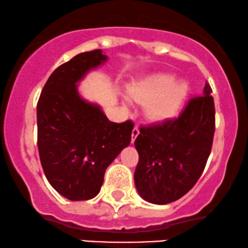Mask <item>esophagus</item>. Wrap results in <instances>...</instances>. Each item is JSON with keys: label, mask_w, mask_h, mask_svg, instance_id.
Wrapping results in <instances>:
<instances>
[{"label": "esophagus", "mask_w": 248, "mask_h": 248, "mask_svg": "<svg viewBox=\"0 0 248 248\" xmlns=\"http://www.w3.org/2000/svg\"><path fill=\"white\" fill-rule=\"evenodd\" d=\"M139 134H140V128L134 127L133 131H131V143L135 142V140H136V137L139 136Z\"/></svg>", "instance_id": "34e87169"}]
</instances>
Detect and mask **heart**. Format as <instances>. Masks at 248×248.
Segmentation results:
<instances>
[{
    "mask_svg": "<svg viewBox=\"0 0 248 248\" xmlns=\"http://www.w3.org/2000/svg\"><path fill=\"white\" fill-rule=\"evenodd\" d=\"M131 101L144 104L145 115L153 121L173 117L187 95L186 83L175 82V77L168 73L147 75L127 89Z\"/></svg>",
    "mask_w": 248,
    "mask_h": 248,
    "instance_id": "b5f03b06",
    "label": "heart"
}]
</instances>
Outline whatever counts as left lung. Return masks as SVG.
I'll return each mask as SVG.
<instances>
[{
  "label": "left lung",
  "mask_w": 248,
  "mask_h": 248,
  "mask_svg": "<svg viewBox=\"0 0 248 248\" xmlns=\"http://www.w3.org/2000/svg\"><path fill=\"white\" fill-rule=\"evenodd\" d=\"M206 82L177 118L140 127L135 140L140 160L135 186L146 202L166 205L180 199L202 176L215 131L214 99Z\"/></svg>",
  "instance_id": "left-lung-1"
}]
</instances>
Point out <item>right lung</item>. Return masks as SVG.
Instances as JSON below:
<instances>
[{
    "label": "right lung",
    "instance_id": "add662e5",
    "mask_svg": "<svg viewBox=\"0 0 248 248\" xmlns=\"http://www.w3.org/2000/svg\"><path fill=\"white\" fill-rule=\"evenodd\" d=\"M106 61L101 49L77 55L52 72L37 102L43 171L51 186L73 202L99 193L106 168L131 140L133 122L109 121L78 92V82Z\"/></svg>",
    "mask_w": 248,
    "mask_h": 248
}]
</instances>
